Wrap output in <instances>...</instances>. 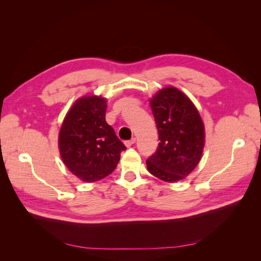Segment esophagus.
Masks as SVG:
<instances>
[{"mask_svg": "<svg viewBox=\"0 0 261 261\" xmlns=\"http://www.w3.org/2000/svg\"><path fill=\"white\" fill-rule=\"evenodd\" d=\"M135 143H136V138H132L130 140L125 141V146H126V147H130V146H133Z\"/></svg>", "mask_w": 261, "mask_h": 261, "instance_id": "1", "label": "esophagus"}]
</instances>
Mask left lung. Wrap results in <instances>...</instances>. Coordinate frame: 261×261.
<instances>
[{
  "label": "left lung",
  "instance_id": "obj_1",
  "mask_svg": "<svg viewBox=\"0 0 261 261\" xmlns=\"http://www.w3.org/2000/svg\"><path fill=\"white\" fill-rule=\"evenodd\" d=\"M159 133L156 151L147 159L149 173L168 183L185 178L201 159L204 126L186 94L167 87L150 100Z\"/></svg>",
  "mask_w": 261,
  "mask_h": 261
}]
</instances>
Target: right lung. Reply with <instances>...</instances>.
I'll use <instances>...</instances> for the list:
<instances>
[{"label": "right lung", "instance_id": "obj_1", "mask_svg": "<svg viewBox=\"0 0 261 261\" xmlns=\"http://www.w3.org/2000/svg\"><path fill=\"white\" fill-rule=\"evenodd\" d=\"M107 100L98 96L78 99L67 112L59 134V149L67 169L87 183L115 170L126 147L106 121Z\"/></svg>", "mask_w": 261, "mask_h": 261}]
</instances>
